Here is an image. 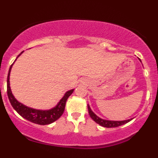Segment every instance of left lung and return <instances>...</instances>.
Masks as SVG:
<instances>
[{"instance_id": "left-lung-1", "label": "left lung", "mask_w": 158, "mask_h": 158, "mask_svg": "<svg viewBox=\"0 0 158 158\" xmlns=\"http://www.w3.org/2000/svg\"><path fill=\"white\" fill-rule=\"evenodd\" d=\"M141 62V61H140ZM87 108H88V113L91 118L94 120L95 122H96L101 126L104 127H107V128H111V127H117L121 125L125 124V123L130 122L131 120H132V118L128 119V120H124V121H110V120H105V119H102L95 114L94 112L92 111L90 109L89 104H87Z\"/></svg>"}]
</instances>
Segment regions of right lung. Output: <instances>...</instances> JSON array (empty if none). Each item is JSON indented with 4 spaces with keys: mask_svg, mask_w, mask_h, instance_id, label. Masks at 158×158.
<instances>
[{
    "mask_svg": "<svg viewBox=\"0 0 158 158\" xmlns=\"http://www.w3.org/2000/svg\"><path fill=\"white\" fill-rule=\"evenodd\" d=\"M23 51H22L20 54L18 55V57L21 55ZM15 60V62L16 61ZM14 64V63H13ZM10 66L9 70L8 77H7V95H8V98L12 104V107L18 112L19 115H20L23 118L26 120L31 121L32 123H37L40 125H46L50 124V123L54 122L55 121L60 118L61 115L64 113V107H65V104L67 102V99L71 95L73 94L74 89L70 90L67 91L64 95V96L61 98L58 104L55 106L54 107L51 108L50 110H37L34 109V108L28 107L27 106L24 105L20 102H19L15 96H13L12 90L10 88V83H9V76H10V72L12 70V65Z\"/></svg>",
    "mask_w": 158,
    "mask_h": 158,
    "instance_id": "obj_1",
    "label": "right lung"
}]
</instances>
